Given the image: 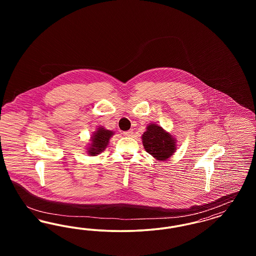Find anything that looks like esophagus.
<instances>
[{"instance_id": "34e87169", "label": "esophagus", "mask_w": 256, "mask_h": 256, "mask_svg": "<svg viewBox=\"0 0 256 256\" xmlns=\"http://www.w3.org/2000/svg\"><path fill=\"white\" fill-rule=\"evenodd\" d=\"M124 136H128V137H130L132 134H134V130H126V132H124Z\"/></svg>"}]
</instances>
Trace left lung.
<instances>
[{
  "mask_svg": "<svg viewBox=\"0 0 256 256\" xmlns=\"http://www.w3.org/2000/svg\"><path fill=\"white\" fill-rule=\"evenodd\" d=\"M142 141L146 152L160 161L170 158L176 150V139L156 124L148 126Z\"/></svg>",
  "mask_w": 256,
  "mask_h": 256,
  "instance_id": "1",
  "label": "left lung"
}]
</instances>
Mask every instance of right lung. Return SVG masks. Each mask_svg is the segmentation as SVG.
<instances>
[{
    "label": "right lung",
    "mask_w": 256,
    "mask_h": 256,
    "mask_svg": "<svg viewBox=\"0 0 256 256\" xmlns=\"http://www.w3.org/2000/svg\"><path fill=\"white\" fill-rule=\"evenodd\" d=\"M113 135V132L106 130L104 128H98L97 132H95L94 135L91 138L92 143L90 146L87 148L88 154L90 156H97L100 154L102 152L106 150L110 142V137Z\"/></svg>",
    "instance_id": "right-lung-1"
}]
</instances>
